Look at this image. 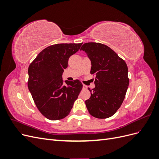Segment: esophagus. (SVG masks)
<instances>
[{
  "label": "esophagus",
  "mask_w": 159,
  "mask_h": 159,
  "mask_svg": "<svg viewBox=\"0 0 159 159\" xmlns=\"http://www.w3.org/2000/svg\"><path fill=\"white\" fill-rule=\"evenodd\" d=\"M83 89H87V86L85 85H83Z\"/></svg>",
  "instance_id": "34e87169"
}]
</instances>
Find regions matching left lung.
Here are the masks:
<instances>
[{
    "label": "left lung",
    "mask_w": 159,
    "mask_h": 159,
    "mask_svg": "<svg viewBox=\"0 0 159 159\" xmlns=\"http://www.w3.org/2000/svg\"><path fill=\"white\" fill-rule=\"evenodd\" d=\"M91 60V74H95V87L89 89L85 101L90 115L98 119L111 117L123 102L129 86L128 68L123 59L107 46L88 42L81 46Z\"/></svg>",
    "instance_id": "1"
}]
</instances>
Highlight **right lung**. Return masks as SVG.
<instances>
[{"mask_svg": "<svg viewBox=\"0 0 159 159\" xmlns=\"http://www.w3.org/2000/svg\"><path fill=\"white\" fill-rule=\"evenodd\" d=\"M80 44H57L40 52L28 68V87L40 112L52 121L68 116L83 85L78 80H66L62 74L69 57L78 52Z\"/></svg>", "mask_w": 159, "mask_h": 159, "instance_id": "add662e5", "label": "right lung"}]
</instances>
